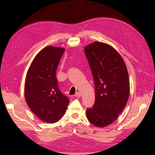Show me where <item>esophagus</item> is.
<instances>
[{"label":"esophagus","instance_id":"esophagus-1","mask_svg":"<svg viewBox=\"0 0 155 155\" xmlns=\"http://www.w3.org/2000/svg\"><path fill=\"white\" fill-rule=\"evenodd\" d=\"M81 93H80V92H77V93H76V94H75V97H81Z\"/></svg>","mask_w":155,"mask_h":155}]
</instances>
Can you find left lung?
<instances>
[{"mask_svg":"<svg viewBox=\"0 0 155 155\" xmlns=\"http://www.w3.org/2000/svg\"><path fill=\"white\" fill-rule=\"evenodd\" d=\"M95 87V102L87 118L97 127L114 123L126 106L130 93L129 77L120 54L112 46L95 41L84 47Z\"/></svg>","mask_w":155,"mask_h":155,"instance_id":"left-lung-1","label":"left lung"}]
</instances>
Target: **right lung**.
<instances>
[{"label": "right lung", "instance_id": "right-lung-1", "mask_svg": "<svg viewBox=\"0 0 155 155\" xmlns=\"http://www.w3.org/2000/svg\"><path fill=\"white\" fill-rule=\"evenodd\" d=\"M64 48L47 46L36 55L27 71L25 97L36 116L48 123H57L63 117L68 98L58 88L56 71Z\"/></svg>", "mask_w": 155, "mask_h": 155}]
</instances>
